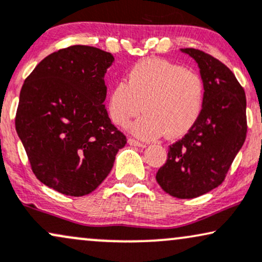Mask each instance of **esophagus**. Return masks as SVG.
Returning a JSON list of instances; mask_svg holds the SVG:
<instances>
[{
    "instance_id": "esophagus-1",
    "label": "esophagus",
    "mask_w": 262,
    "mask_h": 262,
    "mask_svg": "<svg viewBox=\"0 0 262 262\" xmlns=\"http://www.w3.org/2000/svg\"><path fill=\"white\" fill-rule=\"evenodd\" d=\"M128 144L135 147H145L144 144H141V142H139L138 140H134V139H128Z\"/></svg>"
}]
</instances>
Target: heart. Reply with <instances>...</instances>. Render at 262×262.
<instances>
[{
	"label": "heart",
	"instance_id": "1",
	"mask_svg": "<svg viewBox=\"0 0 262 262\" xmlns=\"http://www.w3.org/2000/svg\"><path fill=\"white\" fill-rule=\"evenodd\" d=\"M201 76L164 59L147 58L132 66L127 83L118 81L107 97V112L118 127L135 121L130 132L137 138L155 140L167 133L175 139L193 128L204 106Z\"/></svg>",
	"mask_w": 262,
	"mask_h": 262
}]
</instances>
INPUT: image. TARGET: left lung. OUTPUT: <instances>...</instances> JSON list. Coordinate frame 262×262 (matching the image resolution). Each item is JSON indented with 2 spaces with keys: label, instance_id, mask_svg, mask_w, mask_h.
<instances>
[{
  "label": "left lung",
  "instance_id": "left-lung-1",
  "mask_svg": "<svg viewBox=\"0 0 262 262\" xmlns=\"http://www.w3.org/2000/svg\"><path fill=\"white\" fill-rule=\"evenodd\" d=\"M200 68L204 106L197 123L170 145L156 180L170 196L196 198L217 187L226 177L247 135V99L233 72L207 53L180 49Z\"/></svg>",
  "mask_w": 262,
  "mask_h": 262
}]
</instances>
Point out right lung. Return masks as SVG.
<instances>
[{
  "mask_svg": "<svg viewBox=\"0 0 262 262\" xmlns=\"http://www.w3.org/2000/svg\"><path fill=\"white\" fill-rule=\"evenodd\" d=\"M111 53L72 46L46 57L25 79L15 129L36 178L66 196L91 193L127 139L105 108Z\"/></svg>",
  "mask_w": 262,
  "mask_h": 262,
  "instance_id": "1",
  "label": "right lung"
}]
</instances>
